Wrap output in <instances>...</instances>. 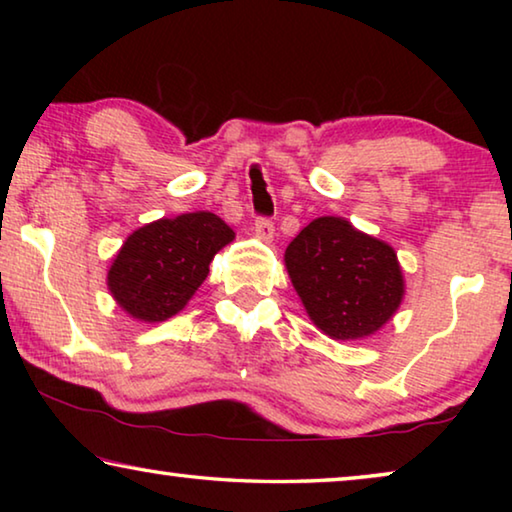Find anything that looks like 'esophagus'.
<instances>
[{
    "label": "esophagus",
    "instance_id": "34e87169",
    "mask_svg": "<svg viewBox=\"0 0 512 512\" xmlns=\"http://www.w3.org/2000/svg\"><path fill=\"white\" fill-rule=\"evenodd\" d=\"M255 235H257V239H262V241H273V237H275V225H273V221L271 219H266V216H259V219L255 221Z\"/></svg>",
    "mask_w": 512,
    "mask_h": 512
}]
</instances>
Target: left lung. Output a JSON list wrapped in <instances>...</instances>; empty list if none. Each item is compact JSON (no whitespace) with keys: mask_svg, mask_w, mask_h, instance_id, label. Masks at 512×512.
I'll list each match as a JSON object with an SVG mask.
<instances>
[{"mask_svg":"<svg viewBox=\"0 0 512 512\" xmlns=\"http://www.w3.org/2000/svg\"><path fill=\"white\" fill-rule=\"evenodd\" d=\"M284 264L309 318L336 341L375 334L404 298L395 250L341 216H320L302 228Z\"/></svg>","mask_w":512,"mask_h":512,"instance_id":"obj_1","label":"left lung"}]
</instances>
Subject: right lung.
Returning a JSON list of instances; mask_svg holds the SVG:
<instances>
[{
  "label": "right lung",
  "instance_id": "add662e5",
  "mask_svg": "<svg viewBox=\"0 0 512 512\" xmlns=\"http://www.w3.org/2000/svg\"><path fill=\"white\" fill-rule=\"evenodd\" d=\"M235 239L212 212H189L135 230L108 271V289L128 316L162 323L183 309L210 273V262Z\"/></svg>",
  "mask_w": 512,
  "mask_h": 512
}]
</instances>
